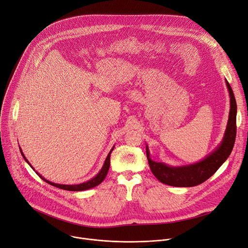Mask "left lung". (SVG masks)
Wrapping results in <instances>:
<instances>
[{
  "mask_svg": "<svg viewBox=\"0 0 248 248\" xmlns=\"http://www.w3.org/2000/svg\"><path fill=\"white\" fill-rule=\"evenodd\" d=\"M226 80L230 94V113L227 127L219 145L202 160L183 166H170L164 162H155L150 158L146 144V156L149 167L156 179L162 184L176 187H191L198 186L213 175L226 162L234 145L236 135V102L232 89Z\"/></svg>",
  "mask_w": 248,
  "mask_h": 248,
  "instance_id": "8db88e82",
  "label": "left lung"
}]
</instances>
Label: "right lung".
<instances>
[{"instance_id": "obj_1", "label": "right lung", "mask_w": 248, "mask_h": 248, "mask_svg": "<svg viewBox=\"0 0 248 248\" xmlns=\"http://www.w3.org/2000/svg\"><path fill=\"white\" fill-rule=\"evenodd\" d=\"M114 148H115V145H114L113 148L110 150V152H109L107 158H106V160H105V162H104L103 167L101 168V170H100L99 172L94 176V178H92L91 180H89V181H87V182H84V183H81V184H78V185H61V184H55V183H52V182L46 180V179L44 178V176H42L38 171H36V170H34V168L31 166V164L28 162V160H27L26 157L24 156V154H23V152H22V150H21L20 147H19V151H20V153H21L23 159L25 160V162L33 169V170H35V172H36L44 182L48 183L49 185H51V186H56V187L61 188V189H63V190H68V191H83V190H87V189H90V188H93V187L99 186V185L105 180L106 175H107V173H108V171H109V168H110V157H111V153L113 152Z\"/></svg>"}]
</instances>
